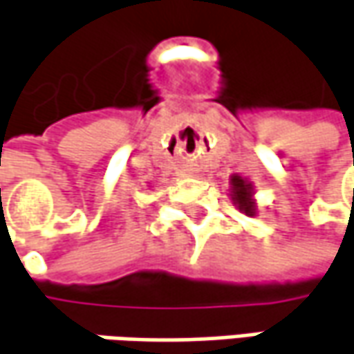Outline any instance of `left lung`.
<instances>
[{
    "label": "left lung",
    "mask_w": 354,
    "mask_h": 354,
    "mask_svg": "<svg viewBox=\"0 0 354 354\" xmlns=\"http://www.w3.org/2000/svg\"><path fill=\"white\" fill-rule=\"evenodd\" d=\"M254 194V184L248 178L238 176V174L230 176V196H232V202L245 216H255V212H257Z\"/></svg>",
    "instance_id": "obj_1"
}]
</instances>
